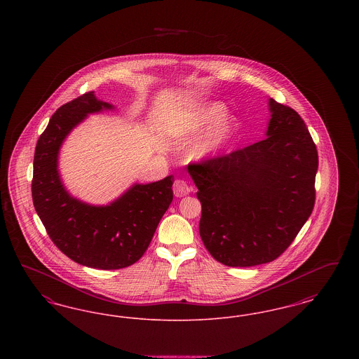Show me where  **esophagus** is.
<instances>
[{"instance_id":"obj_1","label":"esophagus","mask_w":359,"mask_h":359,"mask_svg":"<svg viewBox=\"0 0 359 359\" xmlns=\"http://www.w3.org/2000/svg\"><path fill=\"white\" fill-rule=\"evenodd\" d=\"M189 192H191V187L188 186L186 180H183V179L175 180V183H173V194H175V196L182 198V196L188 195Z\"/></svg>"}]
</instances>
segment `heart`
I'll return each instance as SVG.
<instances>
[{
    "label": "heart",
    "instance_id": "heart-1",
    "mask_svg": "<svg viewBox=\"0 0 359 359\" xmlns=\"http://www.w3.org/2000/svg\"><path fill=\"white\" fill-rule=\"evenodd\" d=\"M224 114V106L221 103H208L205 107L201 109L199 114L195 117L196 126H207L215 121L219 120ZM238 130V123L233 117H224L219 121L210 135L207 136L203 144H201L196 151L195 157L196 158H208L223 151L236 136Z\"/></svg>",
    "mask_w": 359,
    "mask_h": 359
}]
</instances>
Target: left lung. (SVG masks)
Masks as SVG:
<instances>
[{
    "label": "left lung",
    "instance_id": "8db88e82",
    "mask_svg": "<svg viewBox=\"0 0 359 359\" xmlns=\"http://www.w3.org/2000/svg\"><path fill=\"white\" fill-rule=\"evenodd\" d=\"M266 138L222 157L189 164L202 203L205 249L227 266L276 259L315 205L318 151L303 118L269 100Z\"/></svg>",
    "mask_w": 359,
    "mask_h": 359
}]
</instances>
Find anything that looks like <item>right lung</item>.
Returning a JSON list of instances; mask_svg holds the SVG:
<instances>
[{
	"instance_id": "add662e5",
	"label": "right lung",
	"mask_w": 359,
	"mask_h": 359,
	"mask_svg": "<svg viewBox=\"0 0 359 359\" xmlns=\"http://www.w3.org/2000/svg\"><path fill=\"white\" fill-rule=\"evenodd\" d=\"M113 109L94 91L59 107L36 144L32 179L34 210L52 242L72 261L103 271L130 266L142 257L173 199L172 175L136 183L106 205L69 195L57 170L62 144L88 114Z\"/></svg>"
}]
</instances>
